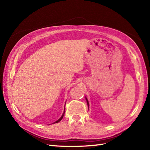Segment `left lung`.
Segmentation results:
<instances>
[{
	"label": "left lung",
	"mask_w": 150,
	"mask_h": 150,
	"mask_svg": "<svg viewBox=\"0 0 150 150\" xmlns=\"http://www.w3.org/2000/svg\"><path fill=\"white\" fill-rule=\"evenodd\" d=\"M86 101H87V104H88V109H89V103H88V100L86 98Z\"/></svg>",
	"instance_id": "left-lung-1"
}]
</instances>
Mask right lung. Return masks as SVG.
Returning a JSON list of instances; mask_svg holds the SVG:
<instances>
[{"label": "right lung", "instance_id": "right-lung-1", "mask_svg": "<svg viewBox=\"0 0 150 150\" xmlns=\"http://www.w3.org/2000/svg\"><path fill=\"white\" fill-rule=\"evenodd\" d=\"M64 111H65V108H64ZM64 115V113H63V114H62V115L61 117H60V119H59V120H57V121H55V122H54V123H57V122H60V121L62 120V118H63Z\"/></svg>", "mask_w": 150, "mask_h": 150}]
</instances>
